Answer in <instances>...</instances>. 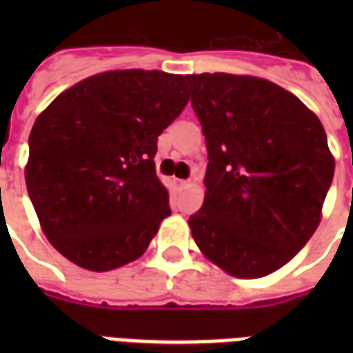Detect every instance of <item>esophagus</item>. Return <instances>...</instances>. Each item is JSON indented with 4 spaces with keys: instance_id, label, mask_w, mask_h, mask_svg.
I'll return each mask as SVG.
<instances>
[{
    "instance_id": "1",
    "label": "esophagus",
    "mask_w": 353,
    "mask_h": 353,
    "mask_svg": "<svg viewBox=\"0 0 353 353\" xmlns=\"http://www.w3.org/2000/svg\"><path fill=\"white\" fill-rule=\"evenodd\" d=\"M177 181V185H179V187H185V185H187V179H176Z\"/></svg>"
}]
</instances>
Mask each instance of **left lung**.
<instances>
[{
	"instance_id": "left-lung-1",
	"label": "left lung",
	"mask_w": 353,
	"mask_h": 353,
	"mask_svg": "<svg viewBox=\"0 0 353 353\" xmlns=\"http://www.w3.org/2000/svg\"><path fill=\"white\" fill-rule=\"evenodd\" d=\"M209 165L188 218L199 251L238 279L288 263L317 229L335 161L323 124L284 88L229 73L185 77Z\"/></svg>"
}]
</instances>
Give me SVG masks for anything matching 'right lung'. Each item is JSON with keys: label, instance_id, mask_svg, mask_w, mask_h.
Returning a JSON list of instances; mask_svg holds the SVG:
<instances>
[{"label": "right lung", "instance_id": "add662e5", "mask_svg": "<svg viewBox=\"0 0 353 353\" xmlns=\"http://www.w3.org/2000/svg\"><path fill=\"white\" fill-rule=\"evenodd\" d=\"M187 102L181 74L126 69L74 84L36 119L25 181L60 254L110 271L146 251L172 212L155 174L157 137Z\"/></svg>", "mask_w": 353, "mask_h": 353}]
</instances>
